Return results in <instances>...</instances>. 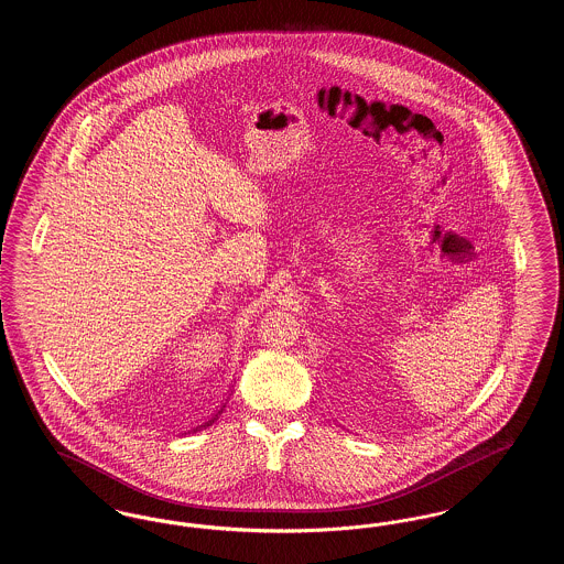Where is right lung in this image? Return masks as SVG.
I'll list each match as a JSON object with an SVG mask.
<instances>
[{
	"label": "right lung",
	"mask_w": 564,
	"mask_h": 564,
	"mask_svg": "<svg viewBox=\"0 0 564 564\" xmlns=\"http://www.w3.org/2000/svg\"><path fill=\"white\" fill-rule=\"evenodd\" d=\"M224 408H226V403H224V405H221V408H219V410H217V414H214V419H209V421H207V423H203V425H198V427H196V430H194V431L203 430V427H209V425H214L215 419H217V416H219V414H221V410H224Z\"/></svg>",
	"instance_id": "1"
}]
</instances>
